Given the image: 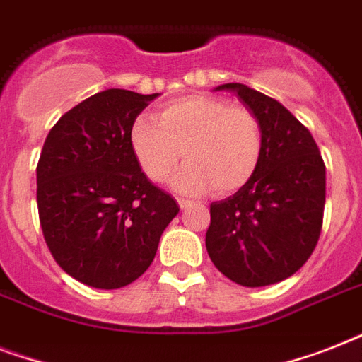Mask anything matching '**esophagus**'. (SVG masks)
<instances>
[{"label":"esophagus","instance_id":"34e87169","mask_svg":"<svg viewBox=\"0 0 362 362\" xmlns=\"http://www.w3.org/2000/svg\"><path fill=\"white\" fill-rule=\"evenodd\" d=\"M178 204H180L182 210H187L193 204V201H187V199H178Z\"/></svg>","mask_w":362,"mask_h":362}]
</instances>
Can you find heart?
I'll list each match as a JSON object with an SVG mask.
<instances>
[{
  "label": "heart",
  "mask_w": 362,
  "mask_h": 362,
  "mask_svg": "<svg viewBox=\"0 0 362 362\" xmlns=\"http://www.w3.org/2000/svg\"><path fill=\"white\" fill-rule=\"evenodd\" d=\"M136 116L129 127V148L144 175L165 180L178 159L187 163L170 178L178 193L199 195L210 187L229 195L246 186L263 156V129L244 107H229L210 95H184L156 115Z\"/></svg>",
  "instance_id": "obj_1"
}]
</instances>
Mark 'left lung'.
Wrapping results in <instances>:
<instances>
[{
	"label": "left lung",
	"mask_w": 362,
	"mask_h": 362,
	"mask_svg": "<svg viewBox=\"0 0 362 362\" xmlns=\"http://www.w3.org/2000/svg\"><path fill=\"white\" fill-rule=\"evenodd\" d=\"M263 129L255 175L235 195L210 204L206 252L238 286L264 287L293 276L314 252L325 209V163L314 136L276 99L229 82Z\"/></svg>",
	"instance_id": "1"
}]
</instances>
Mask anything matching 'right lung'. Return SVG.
Instances as JSON below:
<instances>
[{
    "label": "right lung",
    "mask_w": 362,
    "mask_h": 362,
    "mask_svg": "<svg viewBox=\"0 0 362 362\" xmlns=\"http://www.w3.org/2000/svg\"><path fill=\"white\" fill-rule=\"evenodd\" d=\"M159 93L110 88L65 112L37 165V206L56 263L90 287L118 289L146 272L178 204L142 173L129 127Z\"/></svg>",
    "instance_id": "1"
}]
</instances>
